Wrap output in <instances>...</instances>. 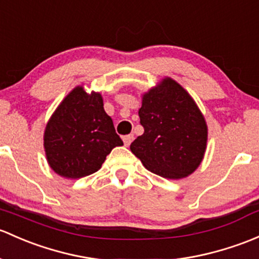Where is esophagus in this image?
Segmentation results:
<instances>
[{
    "label": "esophagus",
    "instance_id": "34e87169",
    "mask_svg": "<svg viewBox=\"0 0 259 259\" xmlns=\"http://www.w3.org/2000/svg\"><path fill=\"white\" fill-rule=\"evenodd\" d=\"M134 140V135L133 134H129V135H125L124 138H122V141H124L125 146H129L130 144H132V141Z\"/></svg>",
    "mask_w": 259,
    "mask_h": 259
}]
</instances>
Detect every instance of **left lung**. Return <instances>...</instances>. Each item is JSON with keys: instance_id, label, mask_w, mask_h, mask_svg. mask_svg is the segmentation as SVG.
<instances>
[{"instance_id": "8db88e82", "label": "left lung", "mask_w": 259, "mask_h": 259, "mask_svg": "<svg viewBox=\"0 0 259 259\" xmlns=\"http://www.w3.org/2000/svg\"><path fill=\"white\" fill-rule=\"evenodd\" d=\"M144 134L130 150L151 172L165 179H182L192 174L203 159L207 125L190 94L165 78L144 94L139 109Z\"/></svg>"}]
</instances>
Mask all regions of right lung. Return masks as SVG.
I'll list each match as a JSON object with an SVG mask.
<instances>
[{
  "instance_id": "right-lung-1",
  "label": "right lung",
  "mask_w": 259,
  "mask_h": 259,
  "mask_svg": "<svg viewBox=\"0 0 259 259\" xmlns=\"http://www.w3.org/2000/svg\"><path fill=\"white\" fill-rule=\"evenodd\" d=\"M113 120L103 108L99 93L73 89L48 121L45 149L54 172L79 179L97 172L111 149L121 146Z\"/></svg>"
}]
</instances>
